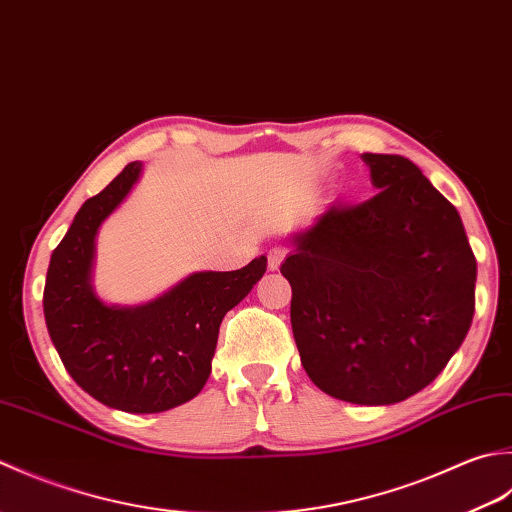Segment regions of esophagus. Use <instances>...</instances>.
I'll return each mask as SVG.
<instances>
[{"label": "esophagus", "instance_id": "obj_1", "mask_svg": "<svg viewBox=\"0 0 512 512\" xmlns=\"http://www.w3.org/2000/svg\"><path fill=\"white\" fill-rule=\"evenodd\" d=\"M285 256H287V249L285 247H271L269 252H267V263H269V269H278L280 267V263H283L285 260Z\"/></svg>", "mask_w": 512, "mask_h": 512}]
</instances>
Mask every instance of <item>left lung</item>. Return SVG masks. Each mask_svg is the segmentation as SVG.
<instances>
[{
    "mask_svg": "<svg viewBox=\"0 0 512 512\" xmlns=\"http://www.w3.org/2000/svg\"><path fill=\"white\" fill-rule=\"evenodd\" d=\"M378 192L331 203L280 267L311 382L353 404H395L437 378L475 314L462 218L415 163L362 154Z\"/></svg>",
    "mask_w": 512,
    "mask_h": 512,
    "instance_id": "1",
    "label": "left lung"
}]
</instances>
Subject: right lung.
Segmentation results:
<instances>
[{"instance_id": "1", "label": "right lung", "mask_w": 512, "mask_h": 512, "mask_svg": "<svg viewBox=\"0 0 512 512\" xmlns=\"http://www.w3.org/2000/svg\"><path fill=\"white\" fill-rule=\"evenodd\" d=\"M141 170L143 163H128L81 205L50 256L44 316L61 362L83 391L119 411L161 413L201 393L218 327L263 278L267 258L236 271H198L139 307L106 305L92 287L95 238Z\"/></svg>"}]
</instances>
